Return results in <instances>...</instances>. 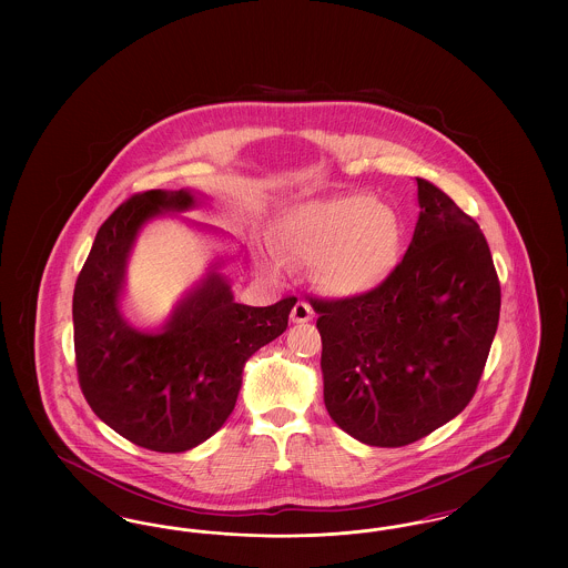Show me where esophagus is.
<instances>
[{"label":"esophagus","instance_id":"34e87169","mask_svg":"<svg viewBox=\"0 0 568 568\" xmlns=\"http://www.w3.org/2000/svg\"><path fill=\"white\" fill-rule=\"evenodd\" d=\"M313 317H315V311H313V306L308 302H302V300L296 302V306L292 311V322L294 324H308Z\"/></svg>","mask_w":568,"mask_h":568}]
</instances>
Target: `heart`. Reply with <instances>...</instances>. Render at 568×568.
<instances>
[{
  "instance_id": "heart-1",
  "label": "heart",
  "mask_w": 568,
  "mask_h": 568,
  "mask_svg": "<svg viewBox=\"0 0 568 568\" xmlns=\"http://www.w3.org/2000/svg\"><path fill=\"white\" fill-rule=\"evenodd\" d=\"M276 246L302 262L317 260V278L334 294L373 287L394 264L400 219L371 193L353 191L290 206L274 225Z\"/></svg>"
}]
</instances>
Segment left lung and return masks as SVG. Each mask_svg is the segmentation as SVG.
<instances>
[{
  "label": "left lung",
  "mask_w": 568,
  "mask_h": 568,
  "mask_svg": "<svg viewBox=\"0 0 568 568\" xmlns=\"http://www.w3.org/2000/svg\"><path fill=\"white\" fill-rule=\"evenodd\" d=\"M403 262L368 294L311 300L324 403L364 445L403 447L470 403L498 317L500 283L475 219L426 179Z\"/></svg>",
  "instance_id": "1"
}]
</instances>
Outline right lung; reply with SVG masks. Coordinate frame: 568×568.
I'll list each match as a JSON object with an SVG mask.
<instances>
[{
    "label": "right lung",
    "instance_id": "obj_1",
    "mask_svg": "<svg viewBox=\"0 0 568 568\" xmlns=\"http://www.w3.org/2000/svg\"><path fill=\"white\" fill-rule=\"evenodd\" d=\"M193 190L135 193L102 223L74 300V349L82 394L114 433L140 447L183 454L211 438L234 410L246 359L287 329L296 297L272 306L234 300L216 257L155 329L121 311L128 264L142 227L202 204ZM195 230L215 232L191 223Z\"/></svg>",
    "mask_w": 568,
    "mask_h": 568
}]
</instances>
